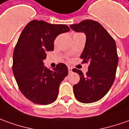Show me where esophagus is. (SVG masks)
Wrapping results in <instances>:
<instances>
[{
    "instance_id": "obj_1",
    "label": "esophagus",
    "mask_w": 129,
    "mask_h": 129,
    "mask_svg": "<svg viewBox=\"0 0 129 129\" xmlns=\"http://www.w3.org/2000/svg\"><path fill=\"white\" fill-rule=\"evenodd\" d=\"M68 72H69V73H72V67H68Z\"/></svg>"
}]
</instances>
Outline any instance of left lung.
<instances>
[{"mask_svg":"<svg viewBox=\"0 0 129 129\" xmlns=\"http://www.w3.org/2000/svg\"><path fill=\"white\" fill-rule=\"evenodd\" d=\"M70 27L86 34V45L80 57L82 63H90L86 75L81 70L73 69L80 76L79 82L73 87L74 93L81 103H95L107 94L115 79L118 64L116 43L96 21L86 19Z\"/></svg>","mask_w":129,"mask_h":129,"instance_id":"1","label":"left lung"}]
</instances>
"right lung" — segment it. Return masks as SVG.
Segmentation results:
<instances>
[{
    "label": "right lung",
    "mask_w": 129,
    "mask_h": 129,
    "mask_svg": "<svg viewBox=\"0 0 129 129\" xmlns=\"http://www.w3.org/2000/svg\"><path fill=\"white\" fill-rule=\"evenodd\" d=\"M70 30L65 24L33 20L19 37L13 53L12 71L20 91L34 103L48 105L57 98L59 85L68 74L67 67L59 63L50 70L43 65V60L46 52L54 50L56 37Z\"/></svg>",
    "instance_id": "1"
}]
</instances>
